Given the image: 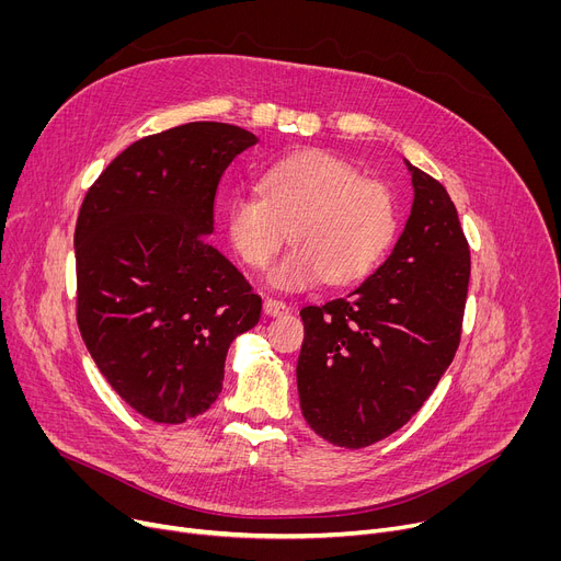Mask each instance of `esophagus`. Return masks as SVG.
<instances>
[{
	"mask_svg": "<svg viewBox=\"0 0 561 561\" xmlns=\"http://www.w3.org/2000/svg\"><path fill=\"white\" fill-rule=\"evenodd\" d=\"M288 305L282 302V300H275V298H265L263 300V311L268 316H286L288 313Z\"/></svg>",
	"mask_w": 561,
	"mask_h": 561,
	"instance_id": "esophagus-1",
	"label": "esophagus"
}]
</instances>
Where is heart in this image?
<instances>
[{"label": "heart", "instance_id": "1", "mask_svg": "<svg viewBox=\"0 0 561 561\" xmlns=\"http://www.w3.org/2000/svg\"><path fill=\"white\" fill-rule=\"evenodd\" d=\"M256 191L227 204V236L250 268L268 265L286 233L296 241L268 273L275 288L302 290L322 277L336 286L359 282L396 239L391 193L334 154L284 159L259 174Z\"/></svg>", "mask_w": 561, "mask_h": 561}]
</instances>
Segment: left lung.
Masks as SVG:
<instances>
[{
	"label": "left lung",
	"instance_id": "1",
	"mask_svg": "<svg viewBox=\"0 0 561 561\" xmlns=\"http://www.w3.org/2000/svg\"><path fill=\"white\" fill-rule=\"evenodd\" d=\"M404 163L414 204L389 259L345 298L300 311L302 416L318 436L350 450L377 444L416 414L461 336L466 236L448 191Z\"/></svg>",
	"mask_w": 561,
	"mask_h": 561
}]
</instances>
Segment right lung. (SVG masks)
I'll return each mask as SVG.
<instances>
[{
  "instance_id": "obj_1",
  "label": "right lung",
  "mask_w": 561,
  "mask_h": 561,
  "mask_svg": "<svg viewBox=\"0 0 561 561\" xmlns=\"http://www.w3.org/2000/svg\"><path fill=\"white\" fill-rule=\"evenodd\" d=\"M259 138L188 123L136 140L88 188L75 229L77 322L113 391L180 425L222 391L231 341L261 298L206 236L227 165Z\"/></svg>"
}]
</instances>
